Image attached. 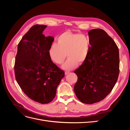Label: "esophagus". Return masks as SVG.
Instances as JSON below:
<instances>
[{
    "instance_id": "esophagus-1",
    "label": "esophagus",
    "mask_w": 130,
    "mask_h": 130,
    "mask_svg": "<svg viewBox=\"0 0 130 130\" xmlns=\"http://www.w3.org/2000/svg\"><path fill=\"white\" fill-rule=\"evenodd\" d=\"M69 73H70V72H69V71H68V70H66V71H65V74H66V75L68 74Z\"/></svg>"
}]
</instances>
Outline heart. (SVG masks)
<instances>
[{"mask_svg":"<svg viewBox=\"0 0 130 130\" xmlns=\"http://www.w3.org/2000/svg\"><path fill=\"white\" fill-rule=\"evenodd\" d=\"M57 43H53L49 49L52 60L57 64H61L66 58L67 60L62 67L66 70L71 69L77 63H82L87 57L90 49V41L84 34L74 33L67 31L57 37Z\"/></svg>","mask_w":130,"mask_h":130,"instance_id":"b5f03b06","label":"heart"}]
</instances>
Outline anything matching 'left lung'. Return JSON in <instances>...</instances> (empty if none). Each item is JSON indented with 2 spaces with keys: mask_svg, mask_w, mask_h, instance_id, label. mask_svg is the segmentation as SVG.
<instances>
[{
  "mask_svg": "<svg viewBox=\"0 0 130 130\" xmlns=\"http://www.w3.org/2000/svg\"><path fill=\"white\" fill-rule=\"evenodd\" d=\"M90 49L86 60L74 71L77 76L74 90L84 104H93L104 99L116 84L119 74L118 47L100 29L88 32Z\"/></svg>",
  "mask_w": 130,
  "mask_h": 130,
  "instance_id": "left-lung-1",
  "label": "left lung"
}]
</instances>
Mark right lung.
<instances>
[{"label": "right lung", "mask_w": 130, "mask_h": 130, "mask_svg": "<svg viewBox=\"0 0 130 130\" xmlns=\"http://www.w3.org/2000/svg\"><path fill=\"white\" fill-rule=\"evenodd\" d=\"M44 25L32 26L18 45L14 74L19 87L30 99L42 104L55 97L64 72L52 62L49 49L54 39L42 34Z\"/></svg>", "instance_id": "add662e5"}]
</instances>
